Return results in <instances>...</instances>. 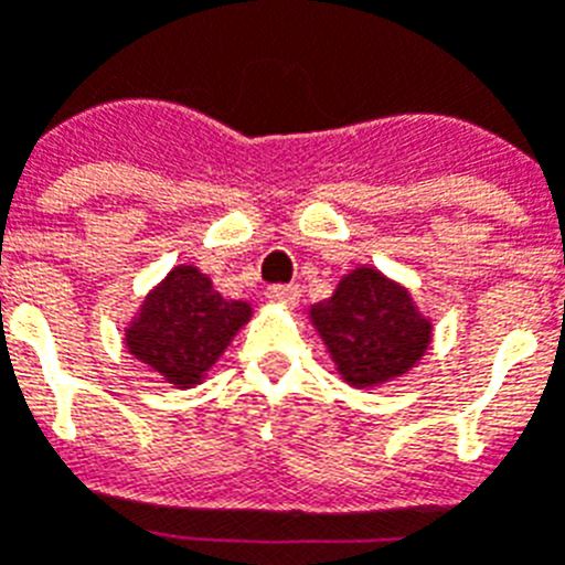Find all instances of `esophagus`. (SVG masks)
Masks as SVG:
<instances>
[{"instance_id": "esophagus-1", "label": "esophagus", "mask_w": 565, "mask_h": 565, "mask_svg": "<svg viewBox=\"0 0 565 565\" xmlns=\"http://www.w3.org/2000/svg\"><path fill=\"white\" fill-rule=\"evenodd\" d=\"M266 297L277 306H297L299 302V286H268Z\"/></svg>"}]
</instances>
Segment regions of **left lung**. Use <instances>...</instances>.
<instances>
[{
	"mask_svg": "<svg viewBox=\"0 0 565 565\" xmlns=\"http://www.w3.org/2000/svg\"><path fill=\"white\" fill-rule=\"evenodd\" d=\"M311 319L353 387H373L411 371L433 331L411 294L376 268H356L342 277L337 294L311 308Z\"/></svg>",
	"mask_w": 565,
	"mask_h": 565,
	"instance_id": "obj_1",
	"label": "left lung"
}]
</instances>
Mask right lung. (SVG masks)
Returning a JSON list of instances; mask_svg holds the SVG:
<instances>
[{
	"label": "right lung",
	"instance_id": "1",
	"mask_svg": "<svg viewBox=\"0 0 565 565\" xmlns=\"http://www.w3.org/2000/svg\"><path fill=\"white\" fill-rule=\"evenodd\" d=\"M248 317V302L223 299L198 268L178 266L143 299L127 331V348L169 384L192 387Z\"/></svg>",
	"mask_w": 565,
	"mask_h": 565
}]
</instances>
